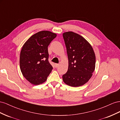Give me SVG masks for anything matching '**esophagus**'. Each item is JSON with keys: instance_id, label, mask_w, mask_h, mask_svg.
<instances>
[{"instance_id": "1", "label": "esophagus", "mask_w": 120, "mask_h": 120, "mask_svg": "<svg viewBox=\"0 0 120 120\" xmlns=\"http://www.w3.org/2000/svg\"><path fill=\"white\" fill-rule=\"evenodd\" d=\"M59 64H55V67L56 68H57V67H58V66H59Z\"/></svg>"}]
</instances>
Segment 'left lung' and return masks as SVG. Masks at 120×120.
Segmentation results:
<instances>
[{"label":"left lung","mask_w":120,"mask_h":120,"mask_svg":"<svg viewBox=\"0 0 120 120\" xmlns=\"http://www.w3.org/2000/svg\"><path fill=\"white\" fill-rule=\"evenodd\" d=\"M68 59L67 73L62 76L64 82L78 87L90 79L95 67V55L88 41L73 32L63 34Z\"/></svg>","instance_id":"obj_1"}]
</instances>
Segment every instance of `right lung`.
I'll use <instances>...</instances> for the list:
<instances>
[{
    "label": "right lung",
    "instance_id": "1",
    "mask_svg": "<svg viewBox=\"0 0 120 120\" xmlns=\"http://www.w3.org/2000/svg\"><path fill=\"white\" fill-rule=\"evenodd\" d=\"M56 36L57 34L48 30L40 31L30 37L23 45L20 54V69L31 84L44 83L52 71L48 47Z\"/></svg>",
    "mask_w": 120,
    "mask_h": 120
}]
</instances>
